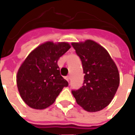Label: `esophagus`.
Segmentation results:
<instances>
[{
    "label": "esophagus",
    "mask_w": 135,
    "mask_h": 135,
    "mask_svg": "<svg viewBox=\"0 0 135 135\" xmlns=\"http://www.w3.org/2000/svg\"><path fill=\"white\" fill-rule=\"evenodd\" d=\"M65 79H66V80H67L68 82H69V81L70 80V76H65Z\"/></svg>",
    "instance_id": "obj_1"
}]
</instances>
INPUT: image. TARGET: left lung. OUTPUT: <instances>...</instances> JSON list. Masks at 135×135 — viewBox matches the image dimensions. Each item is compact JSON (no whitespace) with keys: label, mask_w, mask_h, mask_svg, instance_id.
I'll use <instances>...</instances> for the list:
<instances>
[{"label":"left lung","mask_w":135,"mask_h":135,"mask_svg":"<svg viewBox=\"0 0 135 135\" xmlns=\"http://www.w3.org/2000/svg\"><path fill=\"white\" fill-rule=\"evenodd\" d=\"M85 74L82 87L71 90L76 103L89 112L98 111L110 103L119 85L117 66L104 47L88 40L72 42Z\"/></svg>","instance_id":"obj_1"}]
</instances>
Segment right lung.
Wrapping results in <instances>:
<instances>
[{
    "label": "right lung",
    "mask_w": 135,
    "mask_h": 135,
    "mask_svg": "<svg viewBox=\"0 0 135 135\" xmlns=\"http://www.w3.org/2000/svg\"><path fill=\"white\" fill-rule=\"evenodd\" d=\"M70 47L67 42H47L25 59L18 71L16 83L22 98L30 107L46 108L69 85L60 74L58 61Z\"/></svg>",
    "instance_id": "right-lung-1"
}]
</instances>
